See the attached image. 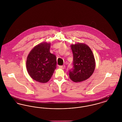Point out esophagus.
<instances>
[{
    "mask_svg": "<svg viewBox=\"0 0 122 122\" xmlns=\"http://www.w3.org/2000/svg\"><path fill=\"white\" fill-rule=\"evenodd\" d=\"M65 65H63V66H59L58 67L59 69H64L65 68Z\"/></svg>",
    "mask_w": 122,
    "mask_h": 122,
    "instance_id": "1",
    "label": "esophagus"
}]
</instances>
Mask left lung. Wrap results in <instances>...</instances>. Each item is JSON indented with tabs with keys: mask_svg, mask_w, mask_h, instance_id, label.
Returning a JSON list of instances; mask_svg holds the SVG:
<instances>
[{
	"mask_svg": "<svg viewBox=\"0 0 122 122\" xmlns=\"http://www.w3.org/2000/svg\"><path fill=\"white\" fill-rule=\"evenodd\" d=\"M73 54V68L69 71L70 79L75 82L84 81L93 74L96 67L93 52L85 43L71 45Z\"/></svg>",
	"mask_w": 122,
	"mask_h": 122,
	"instance_id": "obj_1",
	"label": "left lung"
}]
</instances>
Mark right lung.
<instances>
[{
    "label": "right lung",
    "instance_id": "obj_1",
    "mask_svg": "<svg viewBox=\"0 0 122 122\" xmlns=\"http://www.w3.org/2000/svg\"><path fill=\"white\" fill-rule=\"evenodd\" d=\"M50 43L38 44L29 53L26 62L29 76L40 83L49 81L56 68V57L50 52Z\"/></svg>",
    "mask_w": 122,
    "mask_h": 122
}]
</instances>
